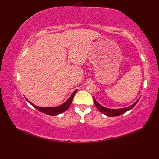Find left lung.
Here are the masks:
<instances>
[{
	"instance_id": "1",
	"label": "left lung",
	"mask_w": 159,
	"mask_h": 159,
	"mask_svg": "<svg viewBox=\"0 0 159 159\" xmlns=\"http://www.w3.org/2000/svg\"><path fill=\"white\" fill-rule=\"evenodd\" d=\"M139 99H140V98H139ZM139 99H138L133 105H130V106H129V107H125V108H121V109H110V108H107V107H105L102 106V105H100L93 98V100H94V103H95V106L97 107V108L99 109V111L103 113V114H105V115H107V116H109V117L118 116V115H121L124 113L128 111L131 110L133 107H134V105L137 104V103L139 102Z\"/></svg>"
}]
</instances>
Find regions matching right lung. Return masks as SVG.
I'll list each match as a JSON object with an SVG mask.
<instances>
[{
	"label": "right lung",
	"mask_w": 159,
	"mask_h": 159,
	"mask_svg": "<svg viewBox=\"0 0 159 159\" xmlns=\"http://www.w3.org/2000/svg\"><path fill=\"white\" fill-rule=\"evenodd\" d=\"M77 90H75L72 94L70 95V97L68 99V100L66 101V102H64V103H62L61 105H59V106H56V107H38L36 106V105H34L33 103H32L29 100H28L26 98V99L27 100V102L29 103L30 105H32V106L36 108V109H38L39 111L43 113H45L46 115H57L60 113H64V111L68 109L70 105L71 104L72 102V100H73V98L74 96L75 95V94L77 92Z\"/></svg>",
	"instance_id": "1"
}]
</instances>
